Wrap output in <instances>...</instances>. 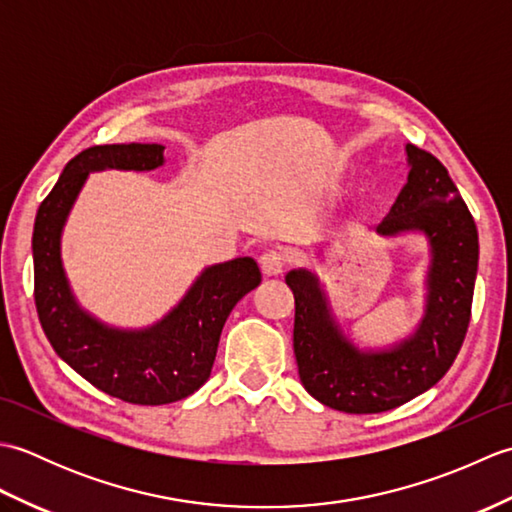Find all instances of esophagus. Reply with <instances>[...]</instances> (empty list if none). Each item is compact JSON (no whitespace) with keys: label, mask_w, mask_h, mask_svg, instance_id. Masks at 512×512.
<instances>
[{"label":"esophagus","mask_w":512,"mask_h":512,"mask_svg":"<svg viewBox=\"0 0 512 512\" xmlns=\"http://www.w3.org/2000/svg\"><path fill=\"white\" fill-rule=\"evenodd\" d=\"M259 264H262V270L266 277H277L284 273L286 268V257L279 253V250H266V253L259 257Z\"/></svg>","instance_id":"obj_1"}]
</instances>
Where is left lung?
<instances>
[{
	"label": "left lung",
	"mask_w": 512,
	"mask_h": 512,
	"mask_svg": "<svg viewBox=\"0 0 512 512\" xmlns=\"http://www.w3.org/2000/svg\"><path fill=\"white\" fill-rule=\"evenodd\" d=\"M409 176L383 222L380 237L420 233L429 246L424 314L416 330L387 347H358L341 328L321 279L292 268L295 356L299 378L321 405L345 413H380L405 405L449 372L471 321L480 242L473 217L447 167L405 145Z\"/></svg>",
	"instance_id": "8db88e82"
}]
</instances>
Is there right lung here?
<instances>
[{
    "mask_svg": "<svg viewBox=\"0 0 512 512\" xmlns=\"http://www.w3.org/2000/svg\"><path fill=\"white\" fill-rule=\"evenodd\" d=\"M162 145H96L74 156L41 202L32 233L35 303L54 352L96 389L132 405H167L191 396L211 376L228 314L262 273L253 257L206 266L178 306L154 325L114 328L81 308L61 259V235L85 180L94 171H154Z\"/></svg>",
    "mask_w": 512,
    "mask_h": 512,
    "instance_id": "1",
    "label": "right lung"
}]
</instances>
